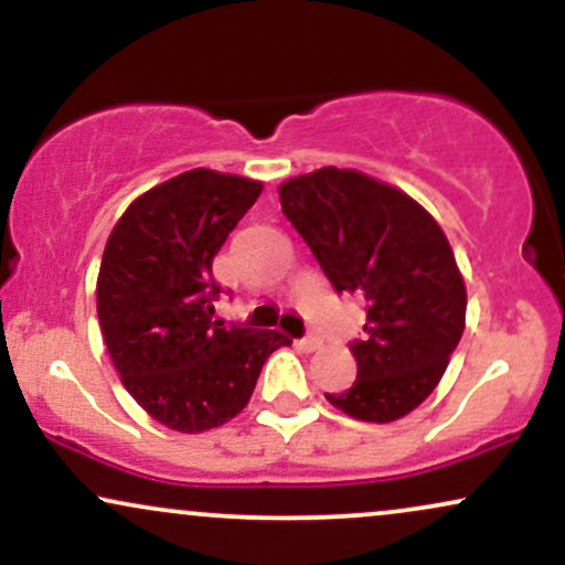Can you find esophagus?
<instances>
[{
    "label": "esophagus",
    "instance_id": "esophagus-1",
    "mask_svg": "<svg viewBox=\"0 0 565 565\" xmlns=\"http://www.w3.org/2000/svg\"><path fill=\"white\" fill-rule=\"evenodd\" d=\"M297 345H300L302 350H308V353H313V350H319L323 342H321L319 334H308V337H302V340L297 342Z\"/></svg>",
    "mask_w": 565,
    "mask_h": 565
}]
</instances>
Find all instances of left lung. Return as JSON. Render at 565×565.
I'll list each match as a JSON object with an SVG mask.
<instances>
[{
	"label": "left lung",
	"mask_w": 565,
	"mask_h": 565,
	"mask_svg": "<svg viewBox=\"0 0 565 565\" xmlns=\"http://www.w3.org/2000/svg\"><path fill=\"white\" fill-rule=\"evenodd\" d=\"M278 199L332 287L366 300L364 340L350 345L359 377L327 401L361 423L406 417L465 332L468 291L449 238L408 193L355 170L297 174Z\"/></svg>",
	"instance_id": "1"
}]
</instances>
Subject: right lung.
<instances>
[{
  "instance_id": "add662e5",
  "label": "right lung",
  "mask_w": 565,
  "mask_h": 565,
  "mask_svg": "<svg viewBox=\"0 0 565 565\" xmlns=\"http://www.w3.org/2000/svg\"><path fill=\"white\" fill-rule=\"evenodd\" d=\"M260 193V180L188 170L135 199L106 242L103 340L127 393L170 430L231 423L268 355L291 345L281 332L215 321L212 260Z\"/></svg>"
}]
</instances>
